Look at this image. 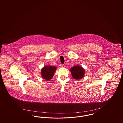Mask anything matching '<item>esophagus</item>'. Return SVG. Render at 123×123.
<instances>
[{
  "instance_id": "34e87169",
  "label": "esophagus",
  "mask_w": 123,
  "mask_h": 123,
  "mask_svg": "<svg viewBox=\"0 0 123 123\" xmlns=\"http://www.w3.org/2000/svg\"><path fill=\"white\" fill-rule=\"evenodd\" d=\"M61 66L62 67H65V64H61Z\"/></svg>"
}]
</instances>
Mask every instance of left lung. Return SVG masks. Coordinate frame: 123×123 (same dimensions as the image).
<instances>
[{
	"mask_svg": "<svg viewBox=\"0 0 123 123\" xmlns=\"http://www.w3.org/2000/svg\"><path fill=\"white\" fill-rule=\"evenodd\" d=\"M70 72L73 78L79 80L84 76V70L79 66L72 67L70 69Z\"/></svg>",
	"mask_w": 123,
	"mask_h": 123,
	"instance_id": "left-lung-1",
	"label": "left lung"
}]
</instances>
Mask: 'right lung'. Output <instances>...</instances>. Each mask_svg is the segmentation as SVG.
<instances>
[{"instance_id": "right-lung-1", "label": "right lung", "mask_w": 123, "mask_h": 123, "mask_svg": "<svg viewBox=\"0 0 123 123\" xmlns=\"http://www.w3.org/2000/svg\"><path fill=\"white\" fill-rule=\"evenodd\" d=\"M56 67L52 66L44 67L41 70V75L45 79L49 80L52 78Z\"/></svg>"}]
</instances>
